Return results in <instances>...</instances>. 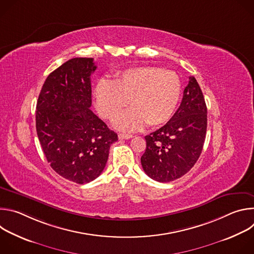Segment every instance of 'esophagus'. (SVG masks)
Segmentation results:
<instances>
[{
  "label": "esophagus",
  "mask_w": 254,
  "mask_h": 254,
  "mask_svg": "<svg viewBox=\"0 0 254 254\" xmlns=\"http://www.w3.org/2000/svg\"><path fill=\"white\" fill-rule=\"evenodd\" d=\"M131 137H132V134H129V133H120L119 134L120 139H128Z\"/></svg>",
  "instance_id": "obj_1"
}]
</instances>
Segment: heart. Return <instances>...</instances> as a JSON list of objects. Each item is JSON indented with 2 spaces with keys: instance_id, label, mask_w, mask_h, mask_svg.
<instances>
[{
  "instance_id": "heart-1",
  "label": "heart",
  "mask_w": 254,
  "mask_h": 254,
  "mask_svg": "<svg viewBox=\"0 0 254 254\" xmlns=\"http://www.w3.org/2000/svg\"><path fill=\"white\" fill-rule=\"evenodd\" d=\"M98 114L114 120L129 104L132 106L115 120L114 126L125 131L142 128L146 124H166L175 114L182 94V84L173 71L141 66L127 69L112 81L100 79L94 87Z\"/></svg>"
}]
</instances>
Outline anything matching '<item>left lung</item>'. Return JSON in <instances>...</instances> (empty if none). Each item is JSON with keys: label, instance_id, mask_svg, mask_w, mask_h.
I'll list each match as a JSON object with an SVG mask.
<instances>
[{"label": "left lung", "instance_id": "left-lung-1", "mask_svg": "<svg viewBox=\"0 0 254 254\" xmlns=\"http://www.w3.org/2000/svg\"><path fill=\"white\" fill-rule=\"evenodd\" d=\"M207 130V106L195 77H189L183 99L172 119L144 136L141 167L151 179L168 183L188 173L198 161Z\"/></svg>", "mask_w": 254, "mask_h": 254}]
</instances>
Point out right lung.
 Instances as JSON below:
<instances>
[{
  "mask_svg": "<svg viewBox=\"0 0 254 254\" xmlns=\"http://www.w3.org/2000/svg\"><path fill=\"white\" fill-rule=\"evenodd\" d=\"M93 58H72L48 75L36 105V130L51 168L86 184L103 171L118 134L94 115L90 75Z\"/></svg>",
  "mask_w": 254,
  "mask_h": 254,
  "instance_id": "obj_1",
  "label": "right lung"
}]
</instances>
